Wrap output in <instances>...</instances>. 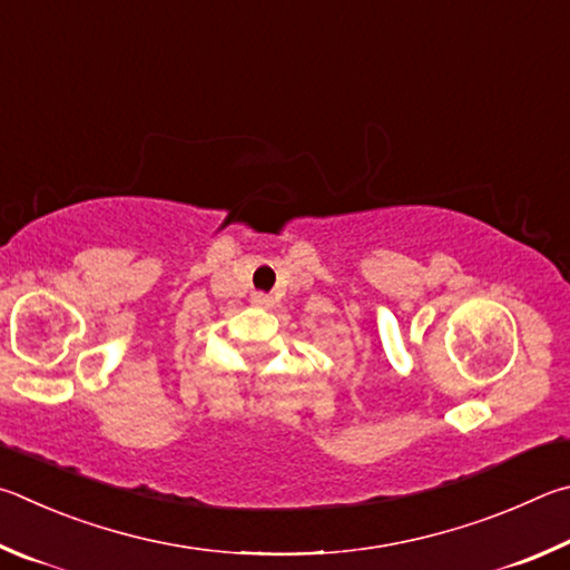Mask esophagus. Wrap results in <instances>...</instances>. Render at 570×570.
Here are the masks:
<instances>
[{
    "label": "esophagus",
    "instance_id": "esophagus-1",
    "mask_svg": "<svg viewBox=\"0 0 570 570\" xmlns=\"http://www.w3.org/2000/svg\"><path fill=\"white\" fill-rule=\"evenodd\" d=\"M253 305H257V307H273V297H269L267 293H255L253 295Z\"/></svg>",
    "mask_w": 570,
    "mask_h": 570
}]
</instances>
